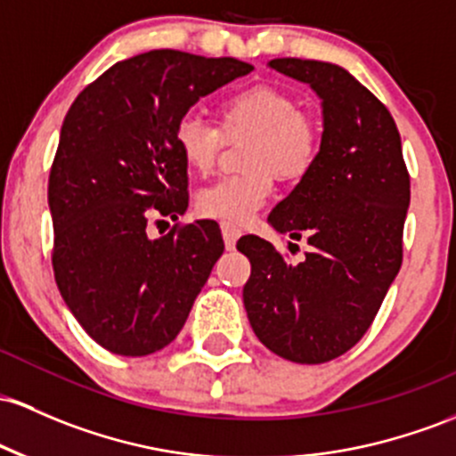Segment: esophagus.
Returning a JSON list of instances; mask_svg holds the SVG:
<instances>
[{"mask_svg":"<svg viewBox=\"0 0 456 456\" xmlns=\"http://www.w3.org/2000/svg\"><path fill=\"white\" fill-rule=\"evenodd\" d=\"M220 232H223V240H224V247L232 251L233 247H236L238 238L242 236V229L238 227V224L233 223H220Z\"/></svg>","mask_w":456,"mask_h":456,"instance_id":"esophagus-1","label":"esophagus"}]
</instances>
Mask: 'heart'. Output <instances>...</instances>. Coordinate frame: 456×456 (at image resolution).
Returning a JSON list of instances; mask_svg holds the SVG:
<instances>
[{
	"instance_id": "heart-1",
	"label": "heart",
	"mask_w": 456,
	"mask_h": 456,
	"mask_svg": "<svg viewBox=\"0 0 456 456\" xmlns=\"http://www.w3.org/2000/svg\"><path fill=\"white\" fill-rule=\"evenodd\" d=\"M218 127L197 114L175 123L173 142L190 171L208 175L216 164L224 138H248L242 175H229L197 194L205 218L247 223L270 201L274 179L297 183L316 167L322 129L303 110L294 93L273 84H255L229 94L218 106Z\"/></svg>"
}]
</instances>
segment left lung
<instances>
[{
  "mask_svg": "<svg viewBox=\"0 0 456 456\" xmlns=\"http://www.w3.org/2000/svg\"><path fill=\"white\" fill-rule=\"evenodd\" d=\"M270 67L320 94L322 149L268 216L279 233L307 240L303 262H288L257 236L240 238L238 251L251 262L244 307L274 354L324 363L366 335L396 279L411 179L392 114L348 71L301 58H274Z\"/></svg>",
  "mask_w": 456,
  "mask_h": 456,
  "instance_id": "1",
  "label": "left lung"
}]
</instances>
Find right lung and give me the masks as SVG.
<instances>
[{
  "label": "right lung",
  "mask_w": 456,
  "mask_h": 456,
  "mask_svg": "<svg viewBox=\"0 0 456 456\" xmlns=\"http://www.w3.org/2000/svg\"><path fill=\"white\" fill-rule=\"evenodd\" d=\"M251 71L236 58L153 49L112 64L69 108L49 173L53 277L84 331L110 353L144 357L168 346L223 255L214 220L175 223L158 240L147 224L188 209L175 123Z\"/></svg>",
  "instance_id": "right-lung-1"
}]
</instances>
